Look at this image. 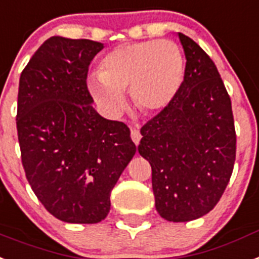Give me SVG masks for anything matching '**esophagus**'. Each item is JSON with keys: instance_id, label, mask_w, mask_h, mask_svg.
<instances>
[{"instance_id": "1", "label": "esophagus", "mask_w": 259, "mask_h": 259, "mask_svg": "<svg viewBox=\"0 0 259 259\" xmlns=\"http://www.w3.org/2000/svg\"><path fill=\"white\" fill-rule=\"evenodd\" d=\"M130 137H132L133 142L136 143V145H138L141 141V138H142V136H141V133H140V129H138V127H133V129H132V132H130Z\"/></svg>"}]
</instances>
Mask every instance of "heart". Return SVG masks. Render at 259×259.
<instances>
[{"instance_id":"b5f03b06","label":"heart","mask_w":259,"mask_h":259,"mask_svg":"<svg viewBox=\"0 0 259 259\" xmlns=\"http://www.w3.org/2000/svg\"><path fill=\"white\" fill-rule=\"evenodd\" d=\"M183 80L184 58L175 43L142 40L110 51L87 84L108 112L118 114L125 108L126 89L143 112H159L172 103Z\"/></svg>"}]
</instances>
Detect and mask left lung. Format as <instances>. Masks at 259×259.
Segmentation results:
<instances>
[{"mask_svg":"<svg viewBox=\"0 0 259 259\" xmlns=\"http://www.w3.org/2000/svg\"><path fill=\"white\" fill-rule=\"evenodd\" d=\"M186 55L184 80L170 105L142 126L138 151L153 171L158 213L196 220L223 196L236 160L232 103L214 63L178 32Z\"/></svg>","mask_w":259,"mask_h":259,"instance_id":"left-lung-1","label":"left lung"}]
</instances>
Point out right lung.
I'll return each mask as SVG.
<instances>
[{
  "instance_id": "obj_1",
  "label": "right lung",
  "mask_w": 259,
  "mask_h": 259,
  "mask_svg": "<svg viewBox=\"0 0 259 259\" xmlns=\"http://www.w3.org/2000/svg\"><path fill=\"white\" fill-rule=\"evenodd\" d=\"M104 45L51 36L21 73L17 130L26 178L52 216L96 224L136 154L129 127L101 117L87 87L88 67Z\"/></svg>"
}]
</instances>
